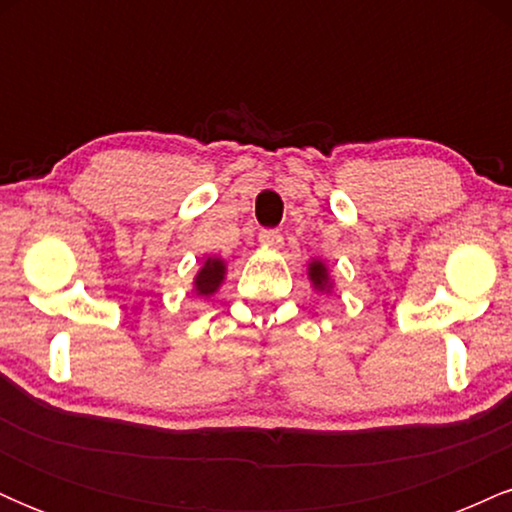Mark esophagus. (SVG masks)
I'll list each match as a JSON object with an SVG mask.
<instances>
[{"label": "esophagus", "mask_w": 512, "mask_h": 512, "mask_svg": "<svg viewBox=\"0 0 512 512\" xmlns=\"http://www.w3.org/2000/svg\"><path fill=\"white\" fill-rule=\"evenodd\" d=\"M257 240H260L264 248H281V245H284V236H281L279 231H274V228H264V231H260V236H257Z\"/></svg>", "instance_id": "esophagus-1"}]
</instances>
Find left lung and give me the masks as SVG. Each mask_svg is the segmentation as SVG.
<instances>
[{
    "label": "left lung",
    "mask_w": 512,
    "mask_h": 512,
    "mask_svg": "<svg viewBox=\"0 0 512 512\" xmlns=\"http://www.w3.org/2000/svg\"><path fill=\"white\" fill-rule=\"evenodd\" d=\"M308 279H310V284H313L317 291H330L332 289L330 274H327L325 262H320V260L310 262L308 264Z\"/></svg>",
    "instance_id": "obj_1"
}]
</instances>
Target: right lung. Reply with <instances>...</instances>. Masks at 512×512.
<instances>
[{"instance_id": "1", "label": "right lung", "mask_w": 512, "mask_h": 512, "mask_svg": "<svg viewBox=\"0 0 512 512\" xmlns=\"http://www.w3.org/2000/svg\"><path fill=\"white\" fill-rule=\"evenodd\" d=\"M223 276H226V262H223L221 257H207L204 267L199 269L195 276L197 296H214L216 289L223 284Z\"/></svg>"}]
</instances>
